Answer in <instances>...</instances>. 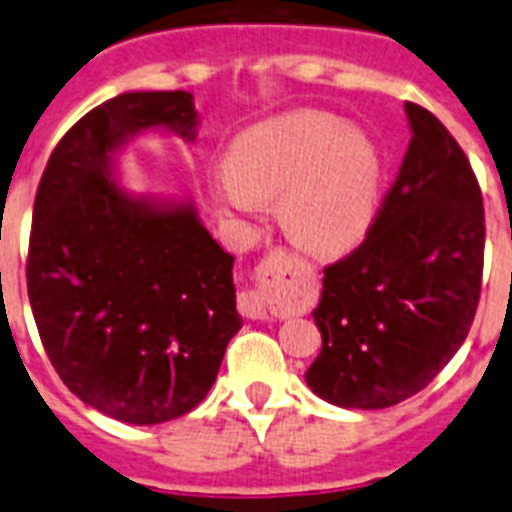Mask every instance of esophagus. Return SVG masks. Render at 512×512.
Listing matches in <instances>:
<instances>
[{"label": "esophagus", "mask_w": 512, "mask_h": 512, "mask_svg": "<svg viewBox=\"0 0 512 512\" xmlns=\"http://www.w3.org/2000/svg\"><path fill=\"white\" fill-rule=\"evenodd\" d=\"M239 311L247 319H268V309H265L260 291H244L239 296Z\"/></svg>", "instance_id": "obj_1"}]
</instances>
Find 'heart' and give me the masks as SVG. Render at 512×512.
Wrapping results in <instances>:
<instances>
[{
	"label": "heart",
	"mask_w": 512,
	"mask_h": 512,
	"mask_svg": "<svg viewBox=\"0 0 512 512\" xmlns=\"http://www.w3.org/2000/svg\"><path fill=\"white\" fill-rule=\"evenodd\" d=\"M384 164L366 133L319 110H296L242 131L226 151V172L211 180L216 206L255 216L278 198L296 244L317 255L345 250L371 226Z\"/></svg>",
	"instance_id": "1"
}]
</instances>
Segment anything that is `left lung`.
I'll list each match as a JSON object with an SVG mask.
<instances>
[{
  "label": "left lung",
  "mask_w": 512,
  "mask_h": 512,
  "mask_svg": "<svg viewBox=\"0 0 512 512\" xmlns=\"http://www.w3.org/2000/svg\"><path fill=\"white\" fill-rule=\"evenodd\" d=\"M412 139L358 250L324 268L309 389L345 410L410 399L461 348L482 291L484 208L461 146L404 102Z\"/></svg>",
  "instance_id": "1"
}]
</instances>
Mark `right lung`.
Instances as JSON below:
<instances>
[{"label":"right lung","mask_w":512,"mask_h":512,"mask_svg":"<svg viewBox=\"0 0 512 512\" xmlns=\"http://www.w3.org/2000/svg\"><path fill=\"white\" fill-rule=\"evenodd\" d=\"M190 92H123L53 149L33 206L28 296L71 394L128 425L175 420L206 399L242 327L234 257L193 198L133 193L118 154L136 136L195 141Z\"/></svg>","instance_id":"right-lung-1"}]
</instances>
